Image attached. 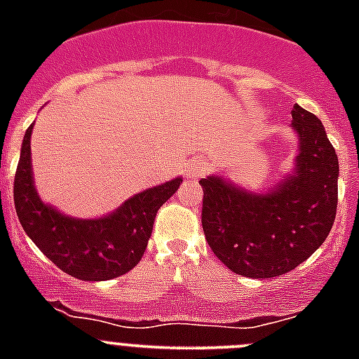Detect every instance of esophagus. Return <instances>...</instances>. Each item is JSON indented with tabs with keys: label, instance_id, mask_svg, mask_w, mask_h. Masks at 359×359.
I'll list each match as a JSON object with an SVG mask.
<instances>
[{
	"label": "esophagus",
	"instance_id": "1",
	"mask_svg": "<svg viewBox=\"0 0 359 359\" xmlns=\"http://www.w3.org/2000/svg\"><path fill=\"white\" fill-rule=\"evenodd\" d=\"M187 180H199L201 176L207 174V163L201 158H196V160H190L183 169Z\"/></svg>",
	"mask_w": 359,
	"mask_h": 359
}]
</instances>
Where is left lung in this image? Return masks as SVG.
Listing matches in <instances>:
<instances>
[{
  "label": "left lung",
  "instance_id": "left-lung-1",
  "mask_svg": "<svg viewBox=\"0 0 359 359\" xmlns=\"http://www.w3.org/2000/svg\"><path fill=\"white\" fill-rule=\"evenodd\" d=\"M298 136L293 169L268 190H248L223 174L203 177L201 223L208 246L233 273L250 278L284 275L327 239L338 203V156L325 128L294 104Z\"/></svg>",
  "mask_w": 359,
  "mask_h": 359
}]
</instances>
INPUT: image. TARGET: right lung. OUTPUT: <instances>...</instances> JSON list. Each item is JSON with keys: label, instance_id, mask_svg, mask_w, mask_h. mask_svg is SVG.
Returning <instances> with one entry per match:
<instances>
[{"label": "right lung", "instance_id": "1", "mask_svg": "<svg viewBox=\"0 0 359 359\" xmlns=\"http://www.w3.org/2000/svg\"><path fill=\"white\" fill-rule=\"evenodd\" d=\"M27 129L14 180L19 223L37 248L65 273L81 280H109L140 262L158 208L180 189L182 177L152 187L123 201L116 210L95 219L62 214L37 194Z\"/></svg>", "mask_w": 359, "mask_h": 359}]
</instances>
